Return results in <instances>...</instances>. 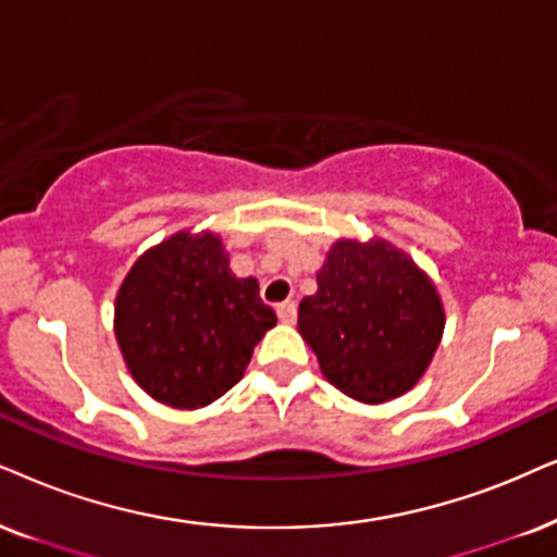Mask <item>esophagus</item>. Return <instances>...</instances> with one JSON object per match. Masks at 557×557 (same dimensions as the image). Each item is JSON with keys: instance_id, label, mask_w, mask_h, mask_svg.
Instances as JSON below:
<instances>
[{"instance_id": "1", "label": "esophagus", "mask_w": 557, "mask_h": 557, "mask_svg": "<svg viewBox=\"0 0 557 557\" xmlns=\"http://www.w3.org/2000/svg\"><path fill=\"white\" fill-rule=\"evenodd\" d=\"M295 315H298V306H295V300H285L277 306V319L283 323H293Z\"/></svg>"}]
</instances>
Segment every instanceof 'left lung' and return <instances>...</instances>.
Returning a JSON list of instances; mask_svg holds the SVG:
<instances>
[{"label": "left lung", "instance_id": "1", "mask_svg": "<svg viewBox=\"0 0 557 557\" xmlns=\"http://www.w3.org/2000/svg\"><path fill=\"white\" fill-rule=\"evenodd\" d=\"M298 308V331L323 377L360 404L400 398L424 377L445 306L432 277L385 238H339Z\"/></svg>", "mask_w": 557, "mask_h": 557}]
</instances>
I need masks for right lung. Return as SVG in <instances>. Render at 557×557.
Returning a JSON list of instances; mask_svg holds the SVG:
<instances>
[{"mask_svg": "<svg viewBox=\"0 0 557 557\" xmlns=\"http://www.w3.org/2000/svg\"><path fill=\"white\" fill-rule=\"evenodd\" d=\"M277 315L255 277H236L223 238L177 231L133 262L115 295L125 368L153 400L195 411L244 377Z\"/></svg>", "mask_w": 557, "mask_h": 557, "instance_id": "right-lung-1", "label": "right lung"}]
</instances>
